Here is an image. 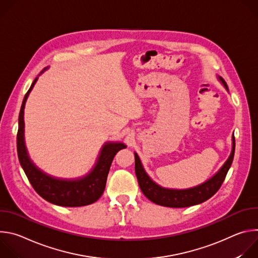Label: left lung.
I'll return each mask as SVG.
<instances>
[{"label": "left lung", "instance_id": "1", "mask_svg": "<svg viewBox=\"0 0 258 258\" xmlns=\"http://www.w3.org/2000/svg\"><path fill=\"white\" fill-rule=\"evenodd\" d=\"M219 82L225 86L227 91H229L228 85L222 77H217ZM233 147L232 152L224 163V165L219 168V170L211 176L209 179L204 181L199 186L189 188V189H167L159 186L145 171L141 159L137 153H135V169L136 175L139 181V186L143 192V194L155 204L172 207V208H181L193 206L196 204H200L210 197H212L222 186L226 175L232 165L234 154H235V137L234 134L232 136Z\"/></svg>", "mask_w": 258, "mask_h": 258}]
</instances>
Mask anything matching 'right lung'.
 Instances as JSON below:
<instances>
[{"label":"right lung","instance_id":"right-lung-1","mask_svg":"<svg viewBox=\"0 0 258 258\" xmlns=\"http://www.w3.org/2000/svg\"><path fill=\"white\" fill-rule=\"evenodd\" d=\"M44 68L40 76L47 69ZM39 78H35L22 101L17 133V154L29 182L41 197L50 203L65 207H79L96 202L103 194L107 175L116 153L126 148L120 142H106L90 172L77 178H60L48 174L30 159L24 141V107L29 93Z\"/></svg>","mask_w":258,"mask_h":258}]
</instances>
